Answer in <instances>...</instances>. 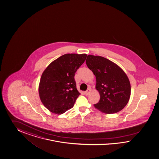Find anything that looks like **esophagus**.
Wrapping results in <instances>:
<instances>
[{
  "mask_svg": "<svg viewBox=\"0 0 159 159\" xmlns=\"http://www.w3.org/2000/svg\"><path fill=\"white\" fill-rule=\"evenodd\" d=\"M90 92H91V89H88L85 92V94L87 96V95H89V94H90Z\"/></svg>",
  "mask_w": 159,
  "mask_h": 159,
  "instance_id": "34e87169",
  "label": "esophagus"
}]
</instances>
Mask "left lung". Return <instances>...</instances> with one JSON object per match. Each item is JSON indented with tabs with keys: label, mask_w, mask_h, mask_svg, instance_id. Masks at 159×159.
I'll return each instance as SVG.
<instances>
[{
	"label": "left lung",
	"mask_w": 159,
	"mask_h": 159,
	"mask_svg": "<svg viewBox=\"0 0 159 159\" xmlns=\"http://www.w3.org/2000/svg\"><path fill=\"white\" fill-rule=\"evenodd\" d=\"M87 66L96 77V88L100 99L94 106L106 114H114L122 110L128 102L130 84L124 70L106 58L89 55Z\"/></svg>",
	"instance_id": "8db88e82"
}]
</instances>
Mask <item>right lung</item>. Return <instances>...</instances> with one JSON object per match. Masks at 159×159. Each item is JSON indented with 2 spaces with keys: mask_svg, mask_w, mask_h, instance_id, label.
I'll list each match as a JSON object with an SVG mask.
<instances>
[{
  "mask_svg": "<svg viewBox=\"0 0 159 159\" xmlns=\"http://www.w3.org/2000/svg\"><path fill=\"white\" fill-rule=\"evenodd\" d=\"M86 57V54H65L51 63L43 71L39 84V94L48 110L62 114L74 106L80 94L74 77Z\"/></svg>",
  "mask_w": 159,
  "mask_h": 159,
  "instance_id": "right-lung-1",
  "label": "right lung"
}]
</instances>
